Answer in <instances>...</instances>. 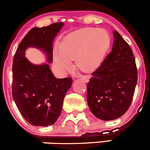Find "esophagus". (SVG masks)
<instances>
[{"label":"esophagus","mask_w":150,"mask_h":150,"mask_svg":"<svg viewBox=\"0 0 150 150\" xmlns=\"http://www.w3.org/2000/svg\"><path fill=\"white\" fill-rule=\"evenodd\" d=\"M80 80L82 81H83L84 82H88L89 80V75H85V76H82L80 77Z\"/></svg>","instance_id":"obj_1"}]
</instances>
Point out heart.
Instances as JSON below:
<instances>
[{"label":"heart","instance_id":"b5f03b06","mask_svg":"<svg viewBox=\"0 0 150 150\" xmlns=\"http://www.w3.org/2000/svg\"><path fill=\"white\" fill-rule=\"evenodd\" d=\"M110 43L109 34L101 29L87 27L70 32L53 49L56 70L63 75L70 68L71 60L75 59L77 68L82 71H94L104 60Z\"/></svg>","mask_w":150,"mask_h":150}]
</instances>
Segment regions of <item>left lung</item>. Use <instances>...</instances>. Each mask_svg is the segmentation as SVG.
<instances>
[{
    "label": "left lung",
    "mask_w": 150,
    "mask_h": 150,
    "mask_svg": "<svg viewBox=\"0 0 150 150\" xmlns=\"http://www.w3.org/2000/svg\"><path fill=\"white\" fill-rule=\"evenodd\" d=\"M113 44L87 83L89 108L103 120L118 118L131 104L137 81V70L131 49L117 31Z\"/></svg>",
    "instance_id": "left-lung-1"
}]
</instances>
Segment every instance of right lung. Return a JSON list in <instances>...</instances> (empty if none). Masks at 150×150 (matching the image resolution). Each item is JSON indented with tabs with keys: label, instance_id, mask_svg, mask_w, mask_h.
Returning <instances> with one entry per match:
<instances>
[{
	"label": "right lung",
	"instance_id": "obj_1",
	"mask_svg": "<svg viewBox=\"0 0 150 150\" xmlns=\"http://www.w3.org/2000/svg\"><path fill=\"white\" fill-rule=\"evenodd\" d=\"M63 25V22H56L41 28L34 27L23 38L15 52L13 98L23 118L34 126L47 127L57 120L73 80L70 77H55L48 63H30L25 58V51L28 47L39 49L45 53L51 63L53 41Z\"/></svg>",
	"mask_w": 150,
	"mask_h": 150
}]
</instances>
